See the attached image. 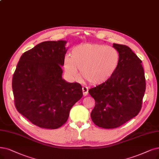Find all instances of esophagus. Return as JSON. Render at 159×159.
I'll return each instance as SVG.
<instances>
[{
  "instance_id": "34e87169",
  "label": "esophagus",
  "mask_w": 159,
  "mask_h": 159,
  "mask_svg": "<svg viewBox=\"0 0 159 159\" xmlns=\"http://www.w3.org/2000/svg\"><path fill=\"white\" fill-rule=\"evenodd\" d=\"M82 91H83V94H84V96L85 97L88 94V88L87 87H84L82 88Z\"/></svg>"
}]
</instances>
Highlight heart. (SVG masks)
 <instances>
[{
    "instance_id": "obj_1",
    "label": "heart",
    "mask_w": 159,
    "mask_h": 159,
    "mask_svg": "<svg viewBox=\"0 0 159 159\" xmlns=\"http://www.w3.org/2000/svg\"><path fill=\"white\" fill-rule=\"evenodd\" d=\"M119 55L111 47L96 43H81L75 46L71 57L66 55L64 68L70 77L78 76V69L85 80L100 85L111 78L119 65Z\"/></svg>"
}]
</instances>
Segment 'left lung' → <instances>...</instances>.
I'll use <instances>...</instances> for the list:
<instances>
[{
    "mask_svg": "<svg viewBox=\"0 0 159 159\" xmlns=\"http://www.w3.org/2000/svg\"><path fill=\"white\" fill-rule=\"evenodd\" d=\"M119 55V65L111 78L90 89L95 106L91 117L97 126L115 129L140 111L145 91L142 61L125 45L113 43Z\"/></svg>",
    "mask_w": 159,
    "mask_h": 159,
    "instance_id": "8db88e82",
    "label": "left lung"
}]
</instances>
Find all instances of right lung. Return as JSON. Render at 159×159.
<instances>
[{
  "mask_svg": "<svg viewBox=\"0 0 159 159\" xmlns=\"http://www.w3.org/2000/svg\"><path fill=\"white\" fill-rule=\"evenodd\" d=\"M66 41H46L25 52L12 78L17 110L40 128L56 129L83 97L78 83L62 79Z\"/></svg>",
  "mask_w": 159,
  "mask_h": 159,
  "instance_id": "right-lung-1",
  "label": "right lung"
}]
</instances>
